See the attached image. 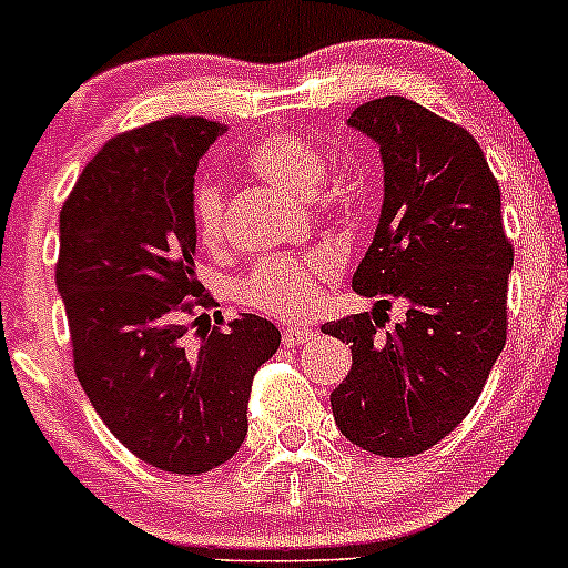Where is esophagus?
Returning <instances> with one entry per match:
<instances>
[{
  "mask_svg": "<svg viewBox=\"0 0 568 568\" xmlns=\"http://www.w3.org/2000/svg\"><path fill=\"white\" fill-rule=\"evenodd\" d=\"M311 337H313V329H307V326H285L283 329L285 346H300V343H307Z\"/></svg>",
  "mask_w": 568,
  "mask_h": 568,
  "instance_id": "esophagus-1",
  "label": "esophagus"
}]
</instances>
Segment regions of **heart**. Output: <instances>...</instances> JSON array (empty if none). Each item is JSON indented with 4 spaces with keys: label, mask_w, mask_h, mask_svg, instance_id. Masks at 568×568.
I'll return each instance as SVG.
<instances>
[{
    "label": "heart",
    "mask_w": 568,
    "mask_h": 568,
    "mask_svg": "<svg viewBox=\"0 0 568 568\" xmlns=\"http://www.w3.org/2000/svg\"><path fill=\"white\" fill-rule=\"evenodd\" d=\"M247 164L257 178L296 197H316L326 173V162L318 148L311 145L305 136L288 134V131H274L263 136L250 151ZM192 216L203 242H220L225 233V192L211 181L197 183L192 194ZM335 277L337 261L332 252L272 257L252 268L239 283L236 294L252 311L300 321L316 311L324 288Z\"/></svg>",
    "instance_id": "b5f03b06"
}]
</instances>
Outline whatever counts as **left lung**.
<instances>
[{"label":"left lung","instance_id":"1","mask_svg":"<svg viewBox=\"0 0 568 568\" xmlns=\"http://www.w3.org/2000/svg\"><path fill=\"white\" fill-rule=\"evenodd\" d=\"M379 145L385 200L352 288L376 305L406 302V321L379 332L374 313L321 326L352 346V371L329 395L348 443L404 459L467 417L506 346L514 266L500 186L462 125L385 95L346 120Z\"/></svg>","mask_w":568,"mask_h":568}]
</instances>
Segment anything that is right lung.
Segmentation results:
<instances>
[{"mask_svg":"<svg viewBox=\"0 0 568 568\" xmlns=\"http://www.w3.org/2000/svg\"><path fill=\"white\" fill-rule=\"evenodd\" d=\"M222 131L164 118L114 136L60 211L54 280L79 385L136 459L178 475L242 448L252 376L280 346L277 326L252 313L186 341L183 316L216 305L194 274L192 194Z\"/></svg>","mask_w":568,"mask_h":568,"instance_id":"1","label":"right lung"}]
</instances>
